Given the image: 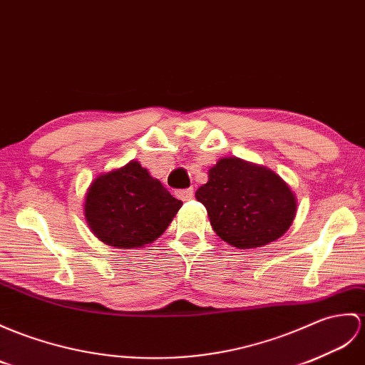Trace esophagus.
I'll return each mask as SVG.
<instances>
[{
  "mask_svg": "<svg viewBox=\"0 0 365 365\" xmlns=\"http://www.w3.org/2000/svg\"><path fill=\"white\" fill-rule=\"evenodd\" d=\"M175 196L179 197L180 200H190V199H192V196H194V190H192V188L179 190V191H175Z\"/></svg>",
  "mask_w": 365,
  "mask_h": 365,
  "instance_id": "obj_1",
  "label": "esophagus"
}]
</instances>
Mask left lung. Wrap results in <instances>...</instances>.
<instances>
[{"mask_svg": "<svg viewBox=\"0 0 365 365\" xmlns=\"http://www.w3.org/2000/svg\"><path fill=\"white\" fill-rule=\"evenodd\" d=\"M216 235L238 249L262 247L291 227L297 200L287 183L266 166L225 157L210 168L196 191Z\"/></svg>", "mask_w": 365, "mask_h": 365, "instance_id": "8db88e82", "label": "left lung"}]
</instances>
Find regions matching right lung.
I'll use <instances>...</instances> for the list:
<instances>
[{
    "label": "right lung",
    "mask_w": 365,
    "mask_h": 365,
    "mask_svg": "<svg viewBox=\"0 0 365 365\" xmlns=\"http://www.w3.org/2000/svg\"><path fill=\"white\" fill-rule=\"evenodd\" d=\"M180 207V200L132 160L91 182L83 213L96 238L116 249H137L162 236Z\"/></svg>",
    "instance_id": "1"
}]
</instances>
